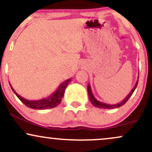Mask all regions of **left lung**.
<instances>
[{
	"label": "left lung",
	"instance_id": "obj_1",
	"mask_svg": "<svg viewBox=\"0 0 152 152\" xmlns=\"http://www.w3.org/2000/svg\"><path fill=\"white\" fill-rule=\"evenodd\" d=\"M138 81H139V76H138V79H137V82H136L135 86H134V88H132V90L131 91L129 94V95H127V96L124 99L123 101H121V102H120L119 103H117V104H105V103L101 102H99V101L97 100V99L94 97L93 94H92V91H91V88L90 85L88 84V86H87V90H88V97H89V99H90V102H91V104H93L95 107L99 108V109H115V108L120 107V106H123L124 104H126L127 101H128V99H129L131 96H132V95L134 93V90H135L136 88H137V84H138Z\"/></svg>",
	"mask_w": 152,
	"mask_h": 152
}]
</instances>
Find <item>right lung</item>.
<instances>
[{
    "label": "right lung",
    "instance_id": "1",
    "mask_svg": "<svg viewBox=\"0 0 152 152\" xmlns=\"http://www.w3.org/2000/svg\"><path fill=\"white\" fill-rule=\"evenodd\" d=\"M71 81V78H69V79L66 80V81L62 82V83L59 85V86L57 88V89L56 90L53 94H50L49 96L36 101L28 100V99L23 98L22 96H20L19 94H18L15 92V91L13 89V87L10 85V83H9L12 90L14 92L15 95L17 96V97H18V98L20 99L26 106L34 109H48L56 107V106H57L59 104H60L61 102L63 96H64V92H65L66 87H67Z\"/></svg>",
    "mask_w": 152,
    "mask_h": 152
}]
</instances>
